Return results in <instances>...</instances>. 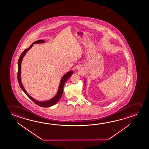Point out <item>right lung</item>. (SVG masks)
I'll return each instance as SVG.
<instances>
[{"label": "right lung", "instance_id": "right-lung-1", "mask_svg": "<svg viewBox=\"0 0 149 149\" xmlns=\"http://www.w3.org/2000/svg\"><path fill=\"white\" fill-rule=\"evenodd\" d=\"M45 41L44 40H37L36 42H34L33 44L30 46L29 48L25 49L24 51L22 52V54H21L19 59L18 60L17 64H18V72H17V80L19 84V85L20 86V88H21L25 93L27 95V97L34 102L37 105H39L40 107H49L52 105L56 104L57 102L59 101V99H60L61 96L63 94V86L64 85V84L65 83L66 81L68 79V78L71 77V75L73 73V71H71L68 72L67 73L65 74V75L63 76V77L61 78L60 83V85H59V89L58 91V93L56 94V95L54 97V98H52L50 100H48V101H38L34 99V98H32L30 95L27 93V92L25 90L23 86L22 85V83H21V62H22V60L23 57L24 56L26 52L29 51V49L32 48L33 44H39V43H44Z\"/></svg>", "mask_w": 149, "mask_h": 149}]
</instances>
